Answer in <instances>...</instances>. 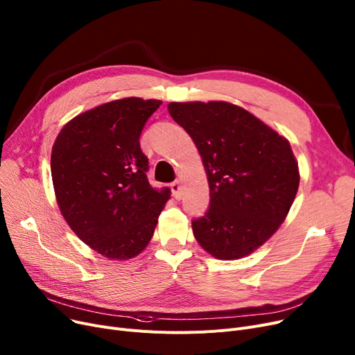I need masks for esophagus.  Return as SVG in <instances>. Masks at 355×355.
Returning <instances> with one entry per match:
<instances>
[{
  "label": "esophagus",
  "mask_w": 355,
  "mask_h": 355,
  "mask_svg": "<svg viewBox=\"0 0 355 355\" xmlns=\"http://www.w3.org/2000/svg\"><path fill=\"white\" fill-rule=\"evenodd\" d=\"M171 191L175 200H181L182 194H181V182L180 181H174L171 182Z\"/></svg>",
  "instance_id": "esophagus-1"
}]
</instances>
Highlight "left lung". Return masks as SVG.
<instances>
[{
  "mask_svg": "<svg viewBox=\"0 0 355 355\" xmlns=\"http://www.w3.org/2000/svg\"><path fill=\"white\" fill-rule=\"evenodd\" d=\"M193 138L210 187V207L193 220L200 246L221 260L250 254L282 225L300 187L286 138L229 102H171Z\"/></svg>",
  "mask_w": 355,
  "mask_h": 355,
  "instance_id": "8db88e82",
  "label": "left lung"
}]
</instances>
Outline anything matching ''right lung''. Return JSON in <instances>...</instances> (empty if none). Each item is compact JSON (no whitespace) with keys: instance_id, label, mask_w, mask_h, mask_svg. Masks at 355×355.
<instances>
[{"instance_id":"right-lung-1","label":"right lung","mask_w":355,"mask_h":355,"mask_svg":"<svg viewBox=\"0 0 355 355\" xmlns=\"http://www.w3.org/2000/svg\"><path fill=\"white\" fill-rule=\"evenodd\" d=\"M162 102L125 98L67 122L51 151V178L70 229L107 259L138 256L151 240L170 189L146 178L142 129Z\"/></svg>"}]
</instances>
